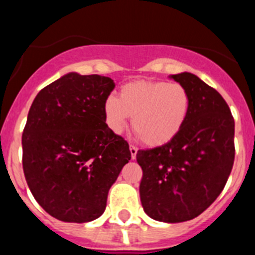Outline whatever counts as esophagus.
<instances>
[{"mask_svg": "<svg viewBox=\"0 0 255 255\" xmlns=\"http://www.w3.org/2000/svg\"><path fill=\"white\" fill-rule=\"evenodd\" d=\"M129 149H130V154H131V159H135V157H136V153H138V148L134 147V145H130Z\"/></svg>", "mask_w": 255, "mask_h": 255, "instance_id": "1", "label": "esophagus"}]
</instances>
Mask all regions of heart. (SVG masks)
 Listing matches in <instances>:
<instances>
[{"mask_svg":"<svg viewBox=\"0 0 255 255\" xmlns=\"http://www.w3.org/2000/svg\"><path fill=\"white\" fill-rule=\"evenodd\" d=\"M190 107V94L179 83L135 80L121 87L120 98L108 96L103 112L115 134H121L132 116V129L139 138L150 147H159L181 131Z\"/></svg>","mask_w":255,"mask_h":255,"instance_id":"b5f03b06","label":"heart"}]
</instances>
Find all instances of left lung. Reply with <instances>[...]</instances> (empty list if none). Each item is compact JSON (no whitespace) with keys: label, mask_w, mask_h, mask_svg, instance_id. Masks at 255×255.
I'll list each match as a JSON object with an SVG mask.
<instances>
[{"label":"left lung","mask_w":255,"mask_h":255,"mask_svg":"<svg viewBox=\"0 0 255 255\" xmlns=\"http://www.w3.org/2000/svg\"><path fill=\"white\" fill-rule=\"evenodd\" d=\"M170 78L190 94L188 120L167 144L138 150L136 161L143 170L139 193L144 212L176 224L198 217L224 190L235 158V121L222 96L197 75Z\"/></svg>","instance_id":"8db88e82"}]
</instances>
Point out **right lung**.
Wrapping results in <instances>:
<instances>
[{
    "label": "right lung",
    "mask_w": 255,
    "mask_h": 255,
    "mask_svg": "<svg viewBox=\"0 0 255 255\" xmlns=\"http://www.w3.org/2000/svg\"><path fill=\"white\" fill-rule=\"evenodd\" d=\"M115 83L69 73L43 88L22 132V168L31 194L52 217L84 224L106 209L108 190L131 158L129 144L106 124Z\"/></svg>",
    "instance_id": "obj_1"
}]
</instances>
